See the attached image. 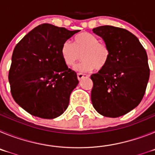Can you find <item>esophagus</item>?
<instances>
[{"label":"esophagus","mask_w":155,"mask_h":155,"mask_svg":"<svg viewBox=\"0 0 155 155\" xmlns=\"http://www.w3.org/2000/svg\"><path fill=\"white\" fill-rule=\"evenodd\" d=\"M84 77H88V75L84 74H81V73H78V79L79 81L81 80Z\"/></svg>","instance_id":"34e87169"}]
</instances>
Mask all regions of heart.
Returning <instances> with one entry per match:
<instances>
[{
    "instance_id": "obj_1",
    "label": "heart",
    "mask_w": 155,
    "mask_h": 155,
    "mask_svg": "<svg viewBox=\"0 0 155 155\" xmlns=\"http://www.w3.org/2000/svg\"><path fill=\"white\" fill-rule=\"evenodd\" d=\"M61 53L63 61L68 67L74 66L81 57L83 61L77 67V70L89 72L94 69H103L109 62L111 52L107 45L99 42L98 37L84 32L77 35L73 43L70 41L64 42Z\"/></svg>"
}]
</instances>
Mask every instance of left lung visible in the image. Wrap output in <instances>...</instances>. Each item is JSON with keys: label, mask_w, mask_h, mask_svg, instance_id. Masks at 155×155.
Instances as JSON below:
<instances>
[{"label": "left lung", "mask_w": 155, "mask_h": 155, "mask_svg": "<svg viewBox=\"0 0 155 155\" xmlns=\"http://www.w3.org/2000/svg\"><path fill=\"white\" fill-rule=\"evenodd\" d=\"M110 49L107 65L91 75V99L99 114L118 117L137 107L145 94L150 76L146 50L127 29L112 25L93 28Z\"/></svg>", "instance_id": "1"}]
</instances>
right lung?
Instances as JSON below:
<instances>
[{
    "label": "right lung",
    "mask_w": 155,
    "mask_h": 155,
    "mask_svg": "<svg viewBox=\"0 0 155 155\" xmlns=\"http://www.w3.org/2000/svg\"><path fill=\"white\" fill-rule=\"evenodd\" d=\"M78 31L39 25L14 49L8 73L11 92L16 103L32 116L54 119L68 107L78 80L63 61L61 49Z\"/></svg>",
    "instance_id": "add662e5"
}]
</instances>
